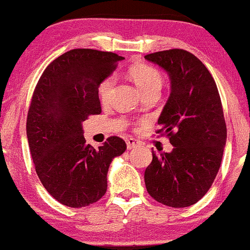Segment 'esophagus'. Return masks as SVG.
Instances as JSON below:
<instances>
[{
  "instance_id": "obj_1",
  "label": "esophagus",
  "mask_w": 250,
  "mask_h": 250,
  "mask_svg": "<svg viewBox=\"0 0 250 250\" xmlns=\"http://www.w3.org/2000/svg\"><path fill=\"white\" fill-rule=\"evenodd\" d=\"M125 142H127V148L129 149V150H130V149L137 148V147H140V146H141V142L137 141V140H135V139H131V137H128V139L125 140Z\"/></svg>"
}]
</instances>
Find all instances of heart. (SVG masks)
<instances>
[{"instance_id":"1","label":"heart","mask_w":250,"mask_h":250,"mask_svg":"<svg viewBox=\"0 0 250 250\" xmlns=\"http://www.w3.org/2000/svg\"><path fill=\"white\" fill-rule=\"evenodd\" d=\"M129 76L133 80L137 88L143 94L148 91L155 90V89H161L163 79L161 73L155 69L154 67L146 64L134 65L129 69ZM114 88V79L107 77L101 82L99 87V96L102 102H107L111 95V91Z\"/></svg>"}]
</instances>
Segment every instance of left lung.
<instances>
[{"label": "left lung", "mask_w": 250, "mask_h": 250, "mask_svg": "<svg viewBox=\"0 0 250 250\" xmlns=\"http://www.w3.org/2000/svg\"><path fill=\"white\" fill-rule=\"evenodd\" d=\"M170 79V95L159 117L173 146L153 153L145 171L147 191L162 205L185 208L202 199L222 161L227 127L216 83L206 65L189 51L170 49L146 55Z\"/></svg>", "instance_id": "obj_1"}]
</instances>
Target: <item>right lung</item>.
<instances>
[{
	"mask_svg": "<svg viewBox=\"0 0 250 250\" xmlns=\"http://www.w3.org/2000/svg\"><path fill=\"white\" fill-rule=\"evenodd\" d=\"M123 57L94 49H73L45 68L34 90L27 137L43 187L67 207L81 208L107 191L111 161L127 149L117 136L99 149L85 143L82 122L101 113L99 85Z\"/></svg>",
	"mask_w": 250,
	"mask_h": 250,
	"instance_id": "obj_1",
	"label": "right lung"
}]
</instances>
